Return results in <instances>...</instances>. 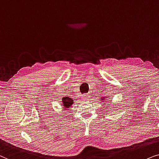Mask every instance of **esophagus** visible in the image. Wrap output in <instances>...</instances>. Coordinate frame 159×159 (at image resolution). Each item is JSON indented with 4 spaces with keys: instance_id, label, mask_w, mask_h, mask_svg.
<instances>
[{
    "instance_id": "34e87169",
    "label": "esophagus",
    "mask_w": 159,
    "mask_h": 159,
    "mask_svg": "<svg viewBox=\"0 0 159 159\" xmlns=\"http://www.w3.org/2000/svg\"><path fill=\"white\" fill-rule=\"evenodd\" d=\"M89 96L88 94H84L82 95V99L84 101H87L89 100Z\"/></svg>"
}]
</instances>
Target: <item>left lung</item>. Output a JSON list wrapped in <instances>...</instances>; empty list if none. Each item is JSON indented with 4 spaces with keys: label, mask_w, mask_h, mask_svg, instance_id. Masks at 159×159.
<instances>
[{
    "label": "left lung",
    "mask_w": 159,
    "mask_h": 159,
    "mask_svg": "<svg viewBox=\"0 0 159 159\" xmlns=\"http://www.w3.org/2000/svg\"><path fill=\"white\" fill-rule=\"evenodd\" d=\"M101 100H103V99H101Z\"/></svg>",
    "instance_id": "1"
}]
</instances>
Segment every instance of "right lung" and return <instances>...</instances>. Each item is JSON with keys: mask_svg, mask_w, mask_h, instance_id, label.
<instances>
[{"mask_svg": "<svg viewBox=\"0 0 159 159\" xmlns=\"http://www.w3.org/2000/svg\"><path fill=\"white\" fill-rule=\"evenodd\" d=\"M62 103L63 106H64L65 108H68L69 107H70L73 104V101L71 98H70L68 97H65L62 98Z\"/></svg>", "mask_w": 159, "mask_h": 159, "instance_id": "obj_1", "label": "right lung"}]
</instances>
